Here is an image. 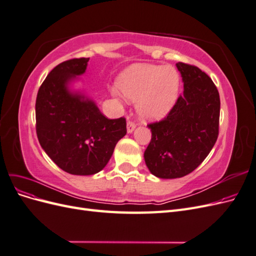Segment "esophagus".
Listing matches in <instances>:
<instances>
[{"label":"esophagus","mask_w":256,"mask_h":256,"mask_svg":"<svg viewBox=\"0 0 256 256\" xmlns=\"http://www.w3.org/2000/svg\"><path fill=\"white\" fill-rule=\"evenodd\" d=\"M136 124L128 118V122H127V131H128V134L132 132V131L136 129Z\"/></svg>","instance_id":"obj_1"}]
</instances>
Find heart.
Instances as JSON below:
<instances>
[{
    "instance_id": "obj_1",
    "label": "heart",
    "mask_w": 256,
    "mask_h": 256,
    "mask_svg": "<svg viewBox=\"0 0 256 256\" xmlns=\"http://www.w3.org/2000/svg\"><path fill=\"white\" fill-rule=\"evenodd\" d=\"M118 88L147 120L164 118L174 106L180 90V76L172 67L136 64L124 70Z\"/></svg>"
}]
</instances>
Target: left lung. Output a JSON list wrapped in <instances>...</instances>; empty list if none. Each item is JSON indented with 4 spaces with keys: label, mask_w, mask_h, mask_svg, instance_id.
Segmentation results:
<instances>
[{
    "label": "left lung",
    "mask_w": 256,
    "mask_h": 256,
    "mask_svg": "<svg viewBox=\"0 0 256 256\" xmlns=\"http://www.w3.org/2000/svg\"><path fill=\"white\" fill-rule=\"evenodd\" d=\"M176 66L184 94L164 120L147 125L152 140L145 164L159 178H180L194 171L219 136L220 96L214 83L196 66L182 62Z\"/></svg>",
    "instance_id": "1"
}]
</instances>
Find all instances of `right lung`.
Segmentation results:
<instances>
[{"label": "right lung", "instance_id": "add662e5", "mask_svg": "<svg viewBox=\"0 0 256 256\" xmlns=\"http://www.w3.org/2000/svg\"><path fill=\"white\" fill-rule=\"evenodd\" d=\"M90 58L63 62L44 79L36 98V134L42 150L63 171L92 175L106 166L126 134V118L109 120L92 100L72 94L68 82L84 74Z\"/></svg>", "mask_w": 256, "mask_h": 256}]
</instances>
